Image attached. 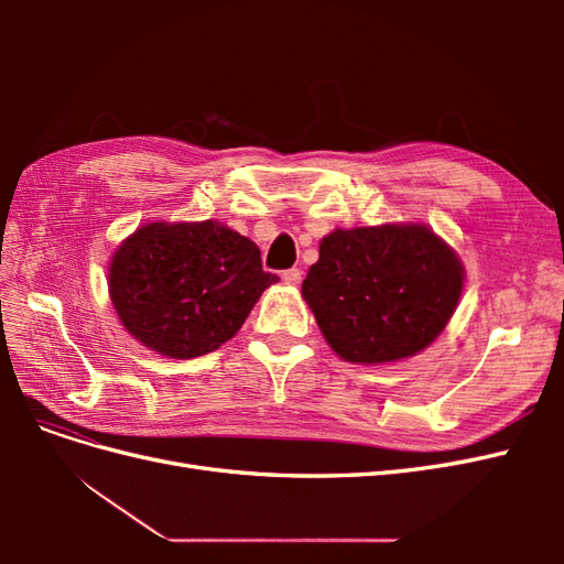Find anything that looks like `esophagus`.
<instances>
[{"instance_id": "obj_1", "label": "esophagus", "mask_w": 564, "mask_h": 564, "mask_svg": "<svg viewBox=\"0 0 564 564\" xmlns=\"http://www.w3.org/2000/svg\"><path fill=\"white\" fill-rule=\"evenodd\" d=\"M301 275H303V272L299 268H289V270L282 272V280H284V284H299Z\"/></svg>"}]
</instances>
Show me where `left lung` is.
Wrapping results in <instances>:
<instances>
[{
    "instance_id": "1",
    "label": "left lung",
    "mask_w": 564,
    "mask_h": 564,
    "mask_svg": "<svg viewBox=\"0 0 564 564\" xmlns=\"http://www.w3.org/2000/svg\"><path fill=\"white\" fill-rule=\"evenodd\" d=\"M464 265L423 224L336 228L301 294L332 350L348 362H398L429 348L454 315Z\"/></svg>"
}]
</instances>
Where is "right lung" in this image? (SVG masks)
Masks as SVG:
<instances>
[{"mask_svg":"<svg viewBox=\"0 0 564 564\" xmlns=\"http://www.w3.org/2000/svg\"><path fill=\"white\" fill-rule=\"evenodd\" d=\"M280 278L265 272L249 237L218 220L148 224L110 261V299L124 329L172 360L230 340Z\"/></svg>","mask_w":564,"mask_h":564,"instance_id":"obj_1","label":"right lung"}]
</instances>
